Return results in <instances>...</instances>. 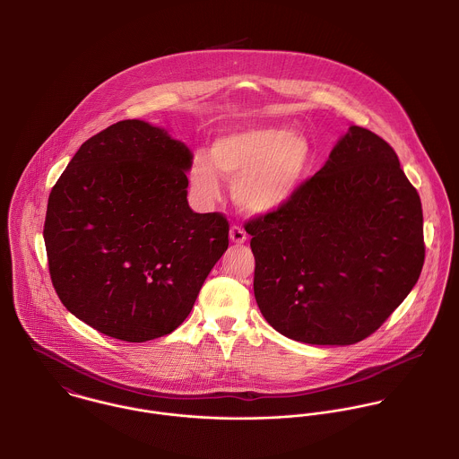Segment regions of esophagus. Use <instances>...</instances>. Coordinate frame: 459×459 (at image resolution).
Segmentation results:
<instances>
[{"instance_id":"obj_1","label":"esophagus","mask_w":459,"mask_h":459,"mask_svg":"<svg viewBox=\"0 0 459 459\" xmlns=\"http://www.w3.org/2000/svg\"><path fill=\"white\" fill-rule=\"evenodd\" d=\"M230 240H231L233 244H244V242L247 240L246 230H244L242 226H231V230H230Z\"/></svg>"}]
</instances>
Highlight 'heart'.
I'll return each mask as SVG.
<instances>
[{"instance_id":"heart-1","label":"heart","mask_w":459,"mask_h":459,"mask_svg":"<svg viewBox=\"0 0 459 459\" xmlns=\"http://www.w3.org/2000/svg\"><path fill=\"white\" fill-rule=\"evenodd\" d=\"M210 160L196 155L191 182L199 196H219V178L233 182L235 203L249 213H270L284 206L306 178L313 150L300 132L275 127L222 135L212 144Z\"/></svg>"}]
</instances>
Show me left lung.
Masks as SVG:
<instances>
[{
  "mask_svg": "<svg viewBox=\"0 0 459 459\" xmlns=\"http://www.w3.org/2000/svg\"><path fill=\"white\" fill-rule=\"evenodd\" d=\"M246 231L264 320L309 344L377 332L415 286L426 253L419 193L393 146L357 126L295 196Z\"/></svg>",
  "mask_w": 459,
  "mask_h": 459,
  "instance_id": "left-lung-1",
  "label": "left lung"
}]
</instances>
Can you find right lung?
Here are the masks:
<instances>
[{
  "instance_id": "obj_1",
  "label": "right lung",
  "mask_w": 459,
  "mask_h": 459,
  "mask_svg": "<svg viewBox=\"0 0 459 459\" xmlns=\"http://www.w3.org/2000/svg\"><path fill=\"white\" fill-rule=\"evenodd\" d=\"M191 164L184 143L141 120L81 144L44 224L51 281L75 318L127 342L184 324L230 244L226 215L187 203Z\"/></svg>"
}]
</instances>
